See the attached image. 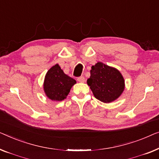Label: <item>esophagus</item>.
Returning a JSON list of instances; mask_svg holds the SVG:
<instances>
[{
  "label": "esophagus",
  "mask_w": 159,
  "mask_h": 159,
  "mask_svg": "<svg viewBox=\"0 0 159 159\" xmlns=\"http://www.w3.org/2000/svg\"><path fill=\"white\" fill-rule=\"evenodd\" d=\"M78 81L80 83H84L85 81V78L84 76H80L78 78Z\"/></svg>",
  "instance_id": "esophagus-1"
}]
</instances>
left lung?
<instances>
[{"label":"left lung","mask_w":159,"mask_h":159,"mask_svg":"<svg viewBox=\"0 0 159 159\" xmlns=\"http://www.w3.org/2000/svg\"><path fill=\"white\" fill-rule=\"evenodd\" d=\"M90 73L87 84L96 99L104 103H110L123 93L125 80L117 68L98 62L91 67Z\"/></svg>","instance_id":"8db88e82"}]
</instances>
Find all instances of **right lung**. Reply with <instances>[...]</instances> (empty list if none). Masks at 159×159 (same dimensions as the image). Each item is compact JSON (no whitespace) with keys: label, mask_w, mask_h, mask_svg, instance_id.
I'll return each mask as SVG.
<instances>
[{"label":"right lung","mask_w":159,"mask_h":159,"mask_svg":"<svg viewBox=\"0 0 159 159\" xmlns=\"http://www.w3.org/2000/svg\"><path fill=\"white\" fill-rule=\"evenodd\" d=\"M75 84V80L66 75L59 65L56 64L46 73L43 84L44 91L48 99L60 102L66 99L72 86Z\"/></svg>","instance_id":"right-lung-1"}]
</instances>
